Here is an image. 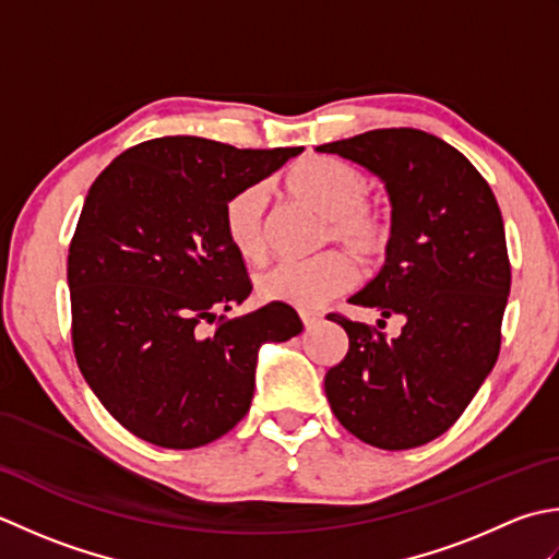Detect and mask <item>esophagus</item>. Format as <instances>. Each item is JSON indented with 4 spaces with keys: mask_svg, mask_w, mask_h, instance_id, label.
<instances>
[{
    "mask_svg": "<svg viewBox=\"0 0 559 559\" xmlns=\"http://www.w3.org/2000/svg\"><path fill=\"white\" fill-rule=\"evenodd\" d=\"M299 318H301V323H304V328L306 330H311L313 325H318V323H321V313H318V311H299Z\"/></svg>",
    "mask_w": 559,
    "mask_h": 559,
    "instance_id": "esophagus-1",
    "label": "esophagus"
}]
</instances>
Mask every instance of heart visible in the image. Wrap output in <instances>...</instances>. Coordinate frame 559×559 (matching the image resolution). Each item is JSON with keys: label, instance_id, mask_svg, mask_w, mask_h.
<instances>
[{"label": "heart", "instance_id": "heart-1", "mask_svg": "<svg viewBox=\"0 0 559 559\" xmlns=\"http://www.w3.org/2000/svg\"><path fill=\"white\" fill-rule=\"evenodd\" d=\"M289 195L325 219L323 241H337L364 263H376L391 246V222L369 207L373 186L361 170L337 158L311 156L296 164L287 176ZM267 192L248 186L229 198L224 207V231L234 250L248 263H258L267 248ZM357 280V267L340 250L309 260H282L258 275V294L265 301L294 309H318L333 296L347 292Z\"/></svg>", "mask_w": 559, "mask_h": 559}]
</instances>
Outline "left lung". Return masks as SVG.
Wrapping results in <instances>:
<instances>
[{"label": "left lung", "mask_w": 559, "mask_h": 559, "mask_svg": "<svg viewBox=\"0 0 559 559\" xmlns=\"http://www.w3.org/2000/svg\"><path fill=\"white\" fill-rule=\"evenodd\" d=\"M316 152L349 158L385 186V265L349 304L405 321L385 340L330 313L349 337L325 373L330 409L376 449L423 447L463 415L497 361L511 287L502 212L468 158L423 130H371Z\"/></svg>", "instance_id": "obj_1"}]
</instances>
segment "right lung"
<instances>
[{
	"label": "right lung",
	"mask_w": 559,
	"mask_h": 559,
	"mask_svg": "<svg viewBox=\"0 0 559 559\" xmlns=\"http://www.w3.org/2000/svg\"><path fill=\"white\" fill-rule=\"evenodd\" d=\"M301 152L158 136L91 186L67 258L74 357L134 437L164 449L224 437L253 401L260 347L301 333L287 304L226 316L253 287L224 231L229 198Z\"/></svg>",
	"instance_id": "obj_1"
}]
</instances>
